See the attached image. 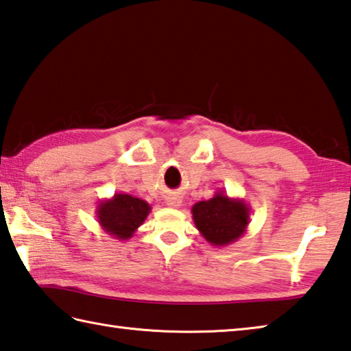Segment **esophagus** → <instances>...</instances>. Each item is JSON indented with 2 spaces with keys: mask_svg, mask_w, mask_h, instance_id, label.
I'll return each mask as SVG.
<instances>
[{
  "mask_svg": "<svg viewBox=\"0 0 351 351\" xmlns=\"http://www.w3.org/2000/svg\"><path fill=\"white\" fill-rule=\"evenodd\" d=\"M167 204L169 208H178L182 204V200H180V198H177V197H171L167 200Z\"/></svg>",
  "mask_w": 351,
  "mask_h": 351,
  "instance_id": "34e87169",
  "label": "esophagus"
}]
</instances>
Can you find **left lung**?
Here are the masks:
<instances>
[{"instance_id":"8db88e82","label":"left lung","mask_w":351,"mask_h":351,"mask_svg":"<svg viewBox=\"0 0 351 351\" xmlns=\"http://www.w3.org/2000/svg\"><path fill=\"white\" fill-rule=\"evenodd\" d=\"M193 220L198 232L213 246H228L241 238L250 221V208L241 198L217 191L213 198L195 203Z\"/></svg>"}]
</instances>
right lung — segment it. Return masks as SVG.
<instances>
[{
  "mask_svg": "<svg viewBox=\"0 0 351 351\" xmlns=\"http://www.w3.org/2000/svg\"><path fill=\"white\" fill-rule=\"evenodd\" d=\"M151 206L142 198L117 193L107 200L99 202L96 218L104 232L116 240H128L147 220Z\"/></svg>",
  "mask_w": 351,
  "mask_h": 351,
  "instance_id": "add662e5",
  "label": "right lung"
}]
</instances>
